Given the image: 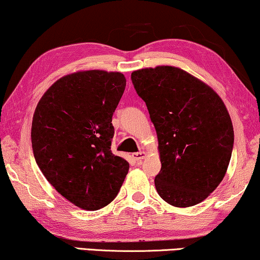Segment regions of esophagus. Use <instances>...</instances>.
<instances>
[{"label": "esophagus", "mask_w": 260, "mask_h": 260, "mask_svg": "<svg viewBox=\"0 0 260 260\" xmlns=\"http://www.w3.org/2000/svg\"><path fill=\"white\" fill-rule=\"evenodd\" d=\"M145 156H147V154H145L144 151H138V152H134L133 158L135 159V161H142Z\"/></svg>", "instance_id": "esophagus-1"}]
</instances>
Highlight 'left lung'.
I'll return each mask as SVG.
<instances>
[{"label":"left lung","instance_id":"obj_1","mask_svg":"<svg viewBox=\"0 0 260 260\" xmlns=\"http://www.w3.org/2000/svg\"><path fill=\"white\" fill-rule=\"evenodd\" d=\"M131 80L157 134L158 195L175 207L200 204L221 182L232 156L234 133L225 104L179 67L134 71Z\"/></svg>","mask_w":260,"mask_h":260}]
</instances>
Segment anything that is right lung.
<instances>
[{"label": "right lung", "instance_id": "add662e5", "mask_svg": "<svg viewBox=\"0 0 260 260\" xmlns=\"http://www.w3.org/2000/svg\"><path fill=\"white\" fill-rule=\"evenodd\" d=\"M125 85L120 72L80 71L56 80L35 109V161L55 190L81 209L108 206L129 172V163L111 151L112 115Z\"/></svg>", "mask_w": 260, "mask_h": 260}]
</instances>
